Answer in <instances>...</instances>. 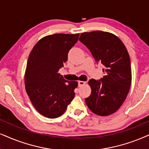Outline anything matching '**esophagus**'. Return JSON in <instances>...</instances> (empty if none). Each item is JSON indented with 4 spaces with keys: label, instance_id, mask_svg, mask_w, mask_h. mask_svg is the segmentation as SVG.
<instances>
[{
    "label": "esophagus",
    "instance_id": "obj_1",
    "mask_svg": "<svg viewBox=\"0 0 149 149\" xmlns=\"http://www.w3.org/2000/svg\"><path fill=\"white\" fill-rule=\"evenodd\" d=\"M86 84V82H84V81H78V86H79V87L83 86L84 84Z\"/></svg>",
    "mask_w": 149,
    "mask_h": 149
}]
</instances>
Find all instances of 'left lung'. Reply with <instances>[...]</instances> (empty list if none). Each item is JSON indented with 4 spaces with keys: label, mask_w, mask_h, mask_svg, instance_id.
Returning a JSON list of instances; mask_svg holds the SVG:
<instances>
[{
    "label": "left lung",
    "mask_w": 149,
    "mask_h": 149,
    "mask_svg": "<svg viewBox=\"0 0 149 149\" xmlns=\"http://www.w3.org/2000/svg\"><path fill=\"white\" fill-rule=\"evenodd\" d=\"M79 40L104 66L100 80L88 81L91 93L86 104L93 113L109 116L120 109L129 93L132 78L129 53L119 38L107 31L82 33Z\"/></svg>",
    "instance_id": "8db88e82"
}]
</instances>
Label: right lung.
I'll list each match as a JSON object with an SVG mask.
<instances>
[{"instance_id": "right-lung-1", "label": "right lung", "mask_w": 149, "mask_h": 149, "mask_svg": "<svg viewBox=\"0 0 149 149\" xmlns=\"http://www.w3.org/2000/svg\"><path fill=\"white\" fill-rule=\"evenodd\" d=\"M79 33H56L42 38L30 52L24 73L28 96L41 115L56 118L63 115L75 95L77 81H67L58 73Z\"/></svg>"}]
</instances>
